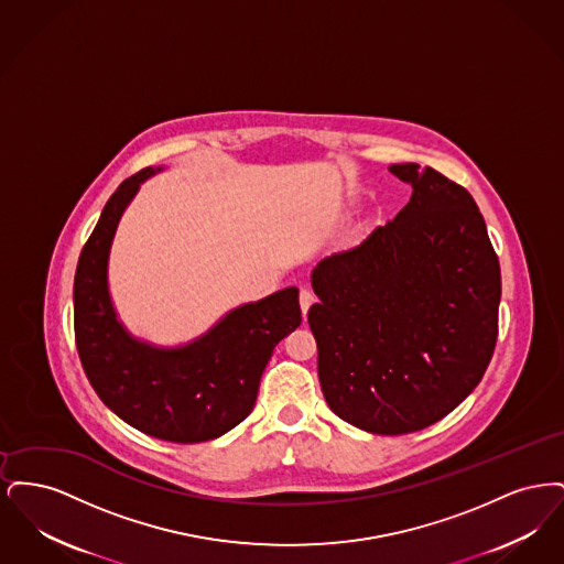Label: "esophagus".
<instances>
[{"label":"esophagus","mask_w":564,"mask_h":564,"mask_svg":"<svg viewBox=\"0 0 564 564\" xmlns=\"http://www.w3.org/2000/svg\"><path fill=\"white\" fill-rule=\"evenodd\" d=\"M313 302H315V294H313L311 290H302V292H300V308H302V315H304V317H306L308 308L313 306Z\"/></svg>","instance_id":"obj_1"}]
</instances>
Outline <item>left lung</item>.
Wrapping results in <instances>:
<instances>
[{"label":"left lung","instance_id":"left-lung-1","mask_svg":"<svg viewBox=\"0 0 564 564\" xmlns=\"http://www.w3.org/2000/svg\"><path fill=\"white\" fill-rule=\"evenodd\" d=\"M410 203L315 267L308 325L325 402L378 435L425 430L482 380L501 270L471 194L431 166L391 164Z\"/></svg>","mask_w":564,"mask_h":564}]
</instances>
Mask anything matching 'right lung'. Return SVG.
<instances>
[{
	"label": "right lung",
	"instance_id": "obj_1",
	"mask_svg": "<svg viewBox=\"0 0 564 564\" xmlns=\"http://www.w3.org/2000/svg\"><path fill=\"white\" fill-rule=\"evenodd\" d=\"M162 169L148 166L124 180L82 249L74 279L76 347L93 389L113 414L164 442L196 444L249 416L272 350L302 313L297 288H285L232 308L188 345L156 347L134 338L109 295V251L134 194Z\"/></svg>",
	"mask_w": 564,
	"mask_h": 564
}]
</instances>
